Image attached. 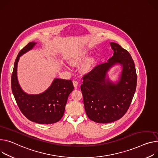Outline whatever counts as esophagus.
Listing matches in <instances>:
<instances>
[{
  "instance_id": "esophagus-1",
  "label": "esophagus",
  "mask_w": 158,
  "mask_h": 158,
  "mask_svg": "<svg viewBox=\"0 0 158 158\" xmlns=\"http://www.w3.org/2000/svg\"><path fill=\"white\" fill-rule=\"evenodd\" d=\"M73 82L74 86L75 88H77V85H78V82H77L76 80H74V81H73Z\"/></svg>"
}]
</instances>
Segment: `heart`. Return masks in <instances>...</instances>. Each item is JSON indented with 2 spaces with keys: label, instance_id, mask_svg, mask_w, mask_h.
Listing matches in <instances>:
<instances>
[{
  "label": "heart",
  "instance_id": "b5f03b06",
  "mask_svg": "<svg viewBox=\"0 0 158 158\" xmlns=\"http://www.w3.org/2000/svg\"><path fill=\"white\" fill-rule=\"evenodd\" d=\"M85 57V53L84 52H81L79 53H77V55H74V56L71 57L69 61L70 64L73 65H77L79 63H81ZM94 64V60L93 59H89L88 60L85 62V63L83 64L82 67V70L83 72H88L89 71Z\"/></svg>",
  "mask_w": 158,
  "mask_h": 158
}]
</instances>
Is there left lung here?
<instances>
[{
	"instance_id": "1",
	"label": "left lung",
	"mask_w": 158,
	"mask_h": 158,
	"mask_svg": "<svg viewBox=\"0 0 158 158\" xmlns=\"http://www.w3.org/2000/svg\"><path fill=\"white\" fill-rule=\"evenodd\" d=\"M110 45L114 53L108 62L99 64L82 77L81 90L88 118L96 123H108L121 118L133 99L137 74L131 54L116 43ZM117 63L123 69L117 83L106 78L107 72Z\"/></svg>"
}]
</instances>
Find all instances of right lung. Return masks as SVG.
<instances>
[{
	"mask_svg": "<svg viewBox=\"0 0 158 158\" xmlns=\"http://www.w3.org/2000/svg\"><path fill=\"white\" fill-rule=\"evenodd\" d=\"M36 43L30 42L18 55L11 77L13 95L21 111L31 122L51 124L59 122L64 115L69 95L74 90L71 80L55 79L50 86L39 94H27L21 88L17 77L19 57L31 50Z\"/></svg>",
	"mask_w": 158,
	"mask_h": 158,
	"instance_id": "add662e5",
	"label": "right lung"
}]
</instances>
